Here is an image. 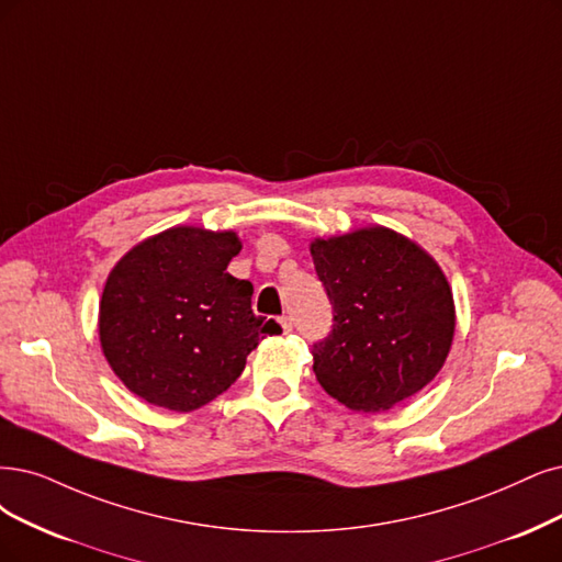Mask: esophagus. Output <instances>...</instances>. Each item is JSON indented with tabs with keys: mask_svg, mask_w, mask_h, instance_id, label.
<instances>
[{
	"mask_svg": "<svg viewBox=\"0 0 562 562\" xmlns=\"http://www.w3.org/2000/svg\"><path fill=\"white\" fill-rule=\"evenodd\" d=\"M280 326H282L284 334H292V328H294V324H292V317H289V315L280 317Z\"/></svg>",
	"mask_w": 562,
	"mask_h": 562,
	"instance_id": "esophagus-1",
	"label": "esophagus"
}]
</instances>
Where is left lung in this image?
<instances>
[{"mask_svg":"<svg viewBox=\"0 0 562 562\" xmlns=\"http://www.w3.org/2000/svg\"><path fill=\"white\" fill-rule=\"evenodd\" d=\"M334 305V330L315 345V375L355 412H382L442 370L456 330L453 294L422 245L372 224L310 243Z\"/></svg>","mask_w":562,"mask_h":562,"instance_id":"left-lung-1","label":"left lung"}]
</instances>
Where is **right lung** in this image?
Returning <instances> with one entry per match:
<instances>
[{"label":"right lung","mask_w":562,"mask_h":562,"mask_svg":"<svg viewBox=\"0 0 562 562\" xmlns=\"http://www.w3.org/2000/svg\"><path fill=\"white\" fill-rule=\"evenodd\" d=\"M236 232L171 226L140 240L109 273L99 342L120 382L145 403L194 412L232 386L273 319L255 317L252 284L226 266Z\"/></svg>","instance_id":"right-lung-1"}]
</instances>
